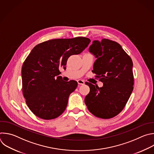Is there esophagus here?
Instances as JSON below:
<instances>
[{"label": "esophagus", "mask_w": 154, "mask_h": 154, "mask_svg": "<svg viewBox=\"0 0 154 154\" xmlns=\"http://www.w3.org/2000/svg\"><path fill=\"white\" fill-rule=\"evenodd\" d=\"M77 83L79 85H84L85 84V82L82 80H78Z\"/></svg>", "instance_id": "34e87169"}]
</instances>
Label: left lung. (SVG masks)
I'll return each instance as SVG.
<instances>
[{
  "instance_id": "1",
  "label": "left lung",
  "mask_w": 154,
  "mask_h": 154,
  "mask_svg": "<svg viewBox=\"0 0 154 154\" xmlns=\"http://www.w3.org/2000/svg\"><path fill=\"white\" fill-rule=\"evenodd\" d=\"M89 51L97 58L92 72L103 86L86 82L90 91L85 103L95 117L111 119L123 109L133 91L132 60L119 43L107 38L94 40Z\"/></svg>"
}]
</instances>
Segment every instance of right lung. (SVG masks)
I'll list each match as a JSON object with an SVG mask.
<instances>
[{
	"mask_svg": "<svg viewBox=\"0 0 154 154\" xmlns=\"http://www.w3.org/2000/svg\"><path fill=\"white\" fill-rule=\"evenodd\" d=\"M91 40L84 37L49 40L37 45L22 68V92L31 112L43 120L54 119L65 110L68 98L77 86L65 82L59 71L68 59L80 54Z\"/></svg>",
	"mask_w": 154,
	"mask_h": 154,
	"instance_id": "obj_1",
	"label": "right lung"
}]
</instances>
